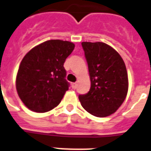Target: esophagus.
<instances>
[{
  "label": "esophagus",
  "instance_id": "34e87169",
  "mask_svg": "<svg viewBox=\"0 0 151 151\" xmlns=\"http://www.w3.org/2000/svg\"><path fill=\"white\" fill-rule=\"evenodd\" d=\"M77 86H78V85H77V83H76V82H73V83H72V88L73 89V90L77 88Z\"/></svg>",
  "mask_w": 151,
  "mask_h": 151
}]
</instances>
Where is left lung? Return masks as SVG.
I'll return each mask as SVG.
<instances>
[{
	"label": "left lung",
	"mask_w": 151,
	"mask_h": 151,
	"mask_svg": "<svg viewBox=\"0 0 151 151\" xmlns=\"http://www.w3.org/2000/svg\"><path fill=\"white\" fill-rule=\"evenodd\" d=\"M90 78V91L79 95L81 106L96 117L112 114L123 103L128 92V75L123 59L103 42L81 43Z\"/></svg>",
	"instance_id": "obj_1"
}]
</instances>
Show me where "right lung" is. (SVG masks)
<instances>
[{
    "mask_svg": "<svg viewBox=\"0 0 151 151\" xmlns=\"http://www.w3.org/2000/svg\"><path fill=\"white\" fill-rule=\"evenodd\" d=\"M74 46L70 41L50 40L25 54L17 71L16 89L28 109L48 112L61 102L70 86L63 65Z\"/></svg>",
    "mask_w": 151,
    "mask_h": 151,
    "instance_id": "add662e5",
    "label": "right lung"
}]
</instances>
